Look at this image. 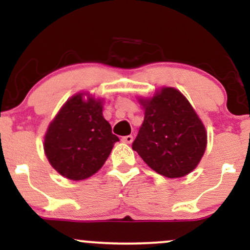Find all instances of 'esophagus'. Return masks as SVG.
<instances>
[{"label": "esophagus", "mask_w": 250, "mask_h": 250, "mask_svg": "<svg viewBox=\"0 0 250 250\" xmlns=\"http://www.w3.org/2000/svg\"><path fill=\"white\" fill-rule=\"evenodd\" d=\"M133 136H131V135H128V136H123L122 137V142H125V143H128V145H130L131 142H133Z\"/></svg>", "instance_id": "obj_1"}]
</instances>
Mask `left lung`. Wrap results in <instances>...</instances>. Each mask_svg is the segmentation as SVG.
I'll return each instance as SVG.
<instances>
[{"instance_id": "obj_1", "label": "left lung", "mask_w": 250, "mask_h": 250, "mask_svg": "<svg viewBox=\"0 0 250 250\" xmlns=\"http://www.w3.org/2000/svg\"><path fill=\"white\" fill-rule=\"evenodd\" d=\"M139 102L145 109V120L133 150L153 170L169 179L191 173L205 154L207 131L188 100L177 89L163 87Z\"/></svg>"}]
</instances>
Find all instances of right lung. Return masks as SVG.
<instances>
[{"label":"right lung","instance_id":"1","mask_svg":"<svg viewBox=\"0 0 250 250\" xmlns=\"http://www.w3.org/2000/svg\"><path fill=\"white\" fill-rule=\"evenodd\" d=\"M102 110V100L79 93L67 100L50 122L43 148L51 167L62 176L73 181L90 177L120 141Z\"/></svg>","mask_w":250,"mask_h":250}]
</instances>
